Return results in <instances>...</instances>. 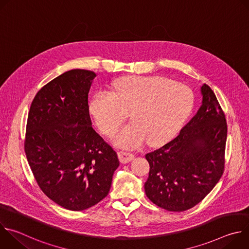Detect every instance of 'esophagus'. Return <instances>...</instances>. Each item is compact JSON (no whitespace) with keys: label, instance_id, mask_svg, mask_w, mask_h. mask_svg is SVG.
<instances>
[{"label":"esophagus","instance_id":"obj_1","mask_svg":"<svg viewBox=\"0 0 249 249\" xmlns=\"http://www.w3.org/2000/svg\"><path fill=\"white\" fill-rule=\"evenodd\" d=\"M118 158H119V160L122 163H127V162L134 160V155L131 154V153H128V152L121 151V152L118 153Z\"/></svg>","mask_w":249,"mask_h":249}]
</instances>
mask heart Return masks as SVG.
<instances>
[{
	"mask_svg": "<svg viewBox=\"0 0 249 249\" xmlns=\"http://www.w3.org/2000/svg\"><path fill=\"white\" fill-rule=\"evenodd\" d=\"M192 90L162 77H125L116 80L110 93L98 91L89 111L100 131L113 137L130 113L132 124L114 139L122 148H136L147 140L157 146L171 139L192 112Z\"/></svg>",
	"mask_w": 249,
	"mask_h": 249,
	"instance_id": "heart-1",
	"label": "heart"
}]
</instances>
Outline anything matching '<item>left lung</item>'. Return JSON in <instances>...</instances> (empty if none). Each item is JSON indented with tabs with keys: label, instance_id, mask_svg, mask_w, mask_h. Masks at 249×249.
<instances>
[{
	"label": "left lung",
	"instance_id": "8db88e82",
	"mask_svg": "<svg viewBox=\"0 0 249 249\" xmlns=\"http://www.w3.org/2000/svg\"><path fill=\"white\" fill-rule=\"evenodd\" d=\"M201 107L178 136L146 155V195L167 211L183 212L200 203L225 170L226 116L208 85L201 87Z\"/></svg>",
	"mask_w": 249,
	"mask_h": 249
}]
</instances>
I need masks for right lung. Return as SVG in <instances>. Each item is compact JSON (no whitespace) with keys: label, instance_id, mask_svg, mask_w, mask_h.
Masks as SVG:
<instances>
[{"label":"right lung","instance_id":"add662e5","mask_svg":"<svg viewBox=\"0 0 249 249\" xmlns=\"http://www.w3.org/2000/svg\"><path fill=\"white\" fill-rule=\"evenodd\" d=\"M91 71L75 69L45 85L33 98L24 152L42 192L71 211L107 196L119 166L115 151L93 130L89 91Z\"/></svg>","mask_w":249,"mask_h":249}]
</instances>
